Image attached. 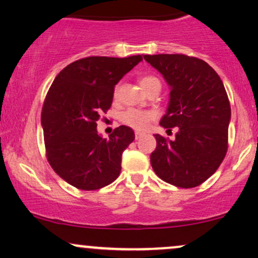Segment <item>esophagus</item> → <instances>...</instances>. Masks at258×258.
Wrapping results in <instances>:
<instances>
[{"instance_id": "obj_1", "label": "esophagus", "mask_w": 258, "mask_h": 258, "mask_svg": "<svg viewBox=\"0 0 258 258\" xmlns=\"http://www.w3.org/2000/svg\"><path fill=\"white\" fill-rule=\"evenodd\" d=\"M145 135V133H141V132H135V139L136 140H139V139H141L142 136Z\"/></svg>"}]
</instances>
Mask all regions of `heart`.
I'll use <instances>...</instances> for the list:
<instances>
[{
	"label": "heart",
	"mask_w": 258,
	"mask_h": 258,
	"mask_svg": "<svg viewBox=\"0 0 258 258\" xmlns=\"http://www.w3.org/2000/svg\"><path fill=\"white\" fill-rule=\"evenodd\" d=\"M154 82H159V80L155 76L146 75L140 79V85H141L142 90L146 91L147 88ZM119 94V86H116L113 91V98L117 99ZM154 111L149 110H139V109H128L123 111L119 116V120L124 125L130 126V128L135 130H145L148 126V124L155 118Z\"/></svg>",
	"instance_id": "heart-1"
}]
</instances>
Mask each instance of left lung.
Here are the masks:
<instances>
[{
	"instance_id": "left-lung-1",
	"label": "left lung",
	"mask_w": 258,
	"mask_h": 258,
	"mask_svg": "<svg viewBox=\"0 0 258 258\" xmlns=\"http://www.w3.org/2000/svg\"><path fill=\"white\" fill-rule=\"evenodd\" d=\"M171 87L160 125L176 139L155 134L154 172L178 187L201 185L224 160L228 148L231 106L220 76L208 63L182 53L145 55Z\"/></svg>"
}]
</instances>
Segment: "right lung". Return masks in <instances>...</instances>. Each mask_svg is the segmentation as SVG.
<instances>
[{
    "instance_id": "add662e5",
    "label": "right lung",
    "mask_w": 258,
    "mask_h": 258,
    "mask_svg": "<svg viewBox=\"0 0 258 258\" xmlns=\"http://www.w3.org/2000/svg\"><path fill=\"white\" fill-rule=\"evenodd\" d=\"M141 61V55L85 57L59 72L47 91L41 109L46 159L76 189L98 190L119 176L134 132L120 125L106 140L98 134L97 122L111 107L114 85Z\"/></svg>"
}]
</instances>
